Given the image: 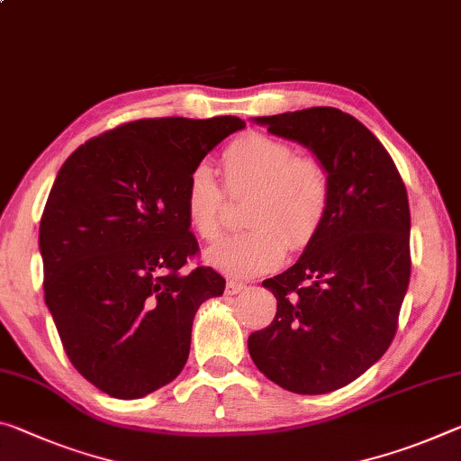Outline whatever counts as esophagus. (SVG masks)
<instances>
[{
    "instance_id": "1",
    "label": "esophagus",
    "mask_w": 461,
    "mask_h": 461,
    "mask_svg": "<svg viewBox=\"0 0 461 461\" xmlns=\"http://www.w3.org/2000/svg\"><path fill=\"white\" fill-rule=\"evenodd\" d=\"M244 289H246V285L240 283V281H228V285H225V294H228V295H236Z\"/></svg>"
}]
</instances>
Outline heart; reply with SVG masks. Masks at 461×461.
Wrapping results in <instances>:
<instances>
[{"label": "heart", "mask_w": 461, "mask_h": 461, "mask_svg": "<svg viewBox=\"0 0 461 461\" xmlns=\"http://www.w3.org/2000/svg\"><path fill=\"white\" fill-rule=\"evenodd\" d=\"M225 188L250 194L244 221L250 230L207 250V262L233 279H252L281 267L291 250L308 248L322 231L332 204V182L320 159L295 156L287 141L246 133L221 153ZM225 194L207 164H196L186 180L185 211L201 240H215L223 225Z\"/></svg>", "instance_id": "b5f03b06"}]
</instances>
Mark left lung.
Segmentation results:
<instances>
[{"label": "left lung", "instance_id": "left-lung-1", "mask_svg": "<svg viewBox=\"0 0 461 461\" xmlns=\"http://www.w3.org/2000/svg\"><path fill=\"white\" fill-rule=\"evenodd\" d=\"M254 121L316 153L332 182V204L302 258L262 281L276 313L250 334L248 350L281 388L328 393L365 374L396 336L412 265L406 186L379 139L339 108Z\"/></svg>", "mask_w": 461, "mask_h": 461}]
</instances>
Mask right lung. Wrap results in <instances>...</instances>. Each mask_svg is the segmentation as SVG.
Returning <instances> with one entry per match:
<instances>
[{"instance_id": "right-lung-1", "label": "right lung", "mask_w": 461, "mask_h": 461, "mask_svg": "<svg viewBox=\"0 0 461 461\" xmlns=\"http://www.w3.org/2000/svg\"><path fill=\"white\" fill-rule=\"evenodd\" d=\"M238 116L139 119L87 139L57 174L41 217L45 302L69 361L108 396L143 398L186 365L199 305L225 279L185 270L199 244L186 180Z\"/></svg>"}]
</instances>
